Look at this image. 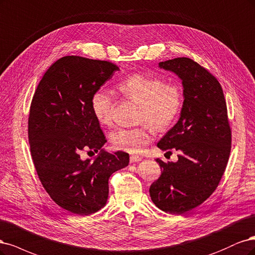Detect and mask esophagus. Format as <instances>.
<instances>
[{
  "label": "esophagus",
  "mask_w": 255,
  "mask_h": 255,
  "mask_svg": "<svg viewBox=\"0 0 255 255\" xmlns=\"http://www.w3.org/2000/svg\"><path fill=\"white\" fill-rule=\"evenodd\" d=\"M142 160L141 157H138V155H130V163H135V162H139Z\"/></svg>",
  "instance_id": "34e87169"
}]
</instances>
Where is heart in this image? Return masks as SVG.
<instances>
[{"mask_svg":"<svg viewBox=\"0 0 255 255\" xmlns=\"http://www.w3.org/2000/svg\"><path fill=\"white\" fill-rule=\"evenodd\" d=\"M121 91L139 105L137 122L147 123L155 131L168 129L177 120L183 105V93L175 85L153 75L132 74L120 85ZM116 106V97L107 88H98L91 97V110L102 125H109ZM111 144L116 149L137 153L148 144V127L119 129L111 134Z\"/></svg>","mask_w":255,"mask_h":255,"instance_id":"b5f03b06","label":"heart"}]
</instances>
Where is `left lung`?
<instances>
[{
	"label": "left lung",
	"mask_w": 255,
	"mask_h": 255,
	"mask_svg": "<svg viewBox=\"0 0 255 255\" xmlns=\"http://www.w3.org/2000/svg\"><path fill=\"white\" fill-rule=\"evenodd\" d=\"M159 67L182 80L184 102L177 124L158 143L162 150H178V161L155 160L162 174L149 194L160 210L181 215L216 190L231 151V128L223 88L207 69L186 57Z\"/></svg>",
	"instance_id": "1"
}]
</instances>
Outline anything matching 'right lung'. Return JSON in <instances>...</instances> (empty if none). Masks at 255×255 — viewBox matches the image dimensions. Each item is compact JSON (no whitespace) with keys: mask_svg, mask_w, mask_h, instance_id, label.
<instances>
[{"mask_svg":"<svg viewBox=\"0 0 255 255\" xmlns=\"http://www.w3.org/2000/svg\"><path fill=\"white\" fill-rule=\"evenodd\" d=\"M119 67L112 62L65 56L43 75L32 97L28 141L32 162L51 198L73 214L101 210L109 194V178L126 167L129 154L107 152L100 122L91 110V97ZM83 150H101L92 162Z\"/></svg>","mask_w":255,"mask_h":255,"instance_id":"add662e5","label":"right lung"}]
</instances>
